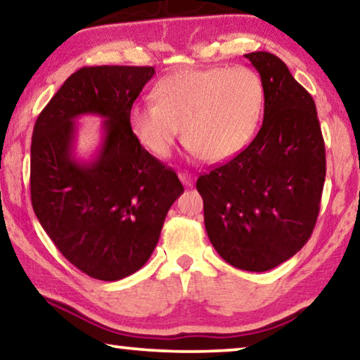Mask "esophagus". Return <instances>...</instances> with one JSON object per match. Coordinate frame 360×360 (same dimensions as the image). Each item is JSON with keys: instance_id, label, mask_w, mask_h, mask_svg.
<instances>
[{"instance_id": "1", "label": "esophagus", "mask_w": 360, "mask_h": 360, "mask_svg": "<svg viewBox=\"0 0 360 360\" xmlns=\"http://www.w3.org/2000/svg\"><path fill=\"white\" fill-rule=\"evenodd\" d=\"M178 176H179L182 184H184L186 187H191L192 182H194V179H192V176L189 173H179Z\"/></svg>"}]
</instances>
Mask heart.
Segmentation results:
<instances>
[{
  "label": "heart",
  "mask_w": 360,
  "mask_h": 360,
  "mask_svg": "<svg viewBox=\"0 0 360 360\" xmlns=\"http://www.w3.org/2000/svg\"><path fill=\"white\" fill-rule=\"evenodd\" d=\"M155 101L139 100L129 110L137 141L155 157L173 152L184 126L194 153L223 162L239 153L254 136L264 108V82L248 66L186 69L153 89Z\"/></svg>",
  "instance_id": "heart-1"
}]
</instances>
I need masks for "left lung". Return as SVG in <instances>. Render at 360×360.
<instances>
[{
	"label": "left lung",
	"instance_id": "1",
	"mask_svg": "<svg viewBox=\"0 0 360 360\" xmlns=\"http://www.w3.org/2000/svg\"><path fill=\"white\" fill-rule=\"evenodd\" d=\"M265 90L264 122L243 152L200 174L208 239L229 265L266 271L304 248L317 223L326 174L317 108L280 58L244 55Z\"/></svg>",
	"mask_w": 360,
	"mask_h": 360
}]
</instances>
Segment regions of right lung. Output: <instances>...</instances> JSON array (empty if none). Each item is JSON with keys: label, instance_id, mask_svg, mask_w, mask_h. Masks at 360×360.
<instances>
[{"label": "right lung", "instance_id": "obj_1", "mask_svg": "<svg viewBox=\"0 0 360 360\" xmlns=\"http://www.w3.org/2000/svg\"><path fill=\"white\" fill-rule=\"evenodd\" d=\"M148 66H90L71 74L37 117L30 147V197L58 250L101 281L146 265L166 213L184 187L178 174L134 136L129 110L153 77ZM80 114L105 117L97 158L72 155Z\"/></svg>", "mask_w": 360, "mask_h": 360}]
</instances>
